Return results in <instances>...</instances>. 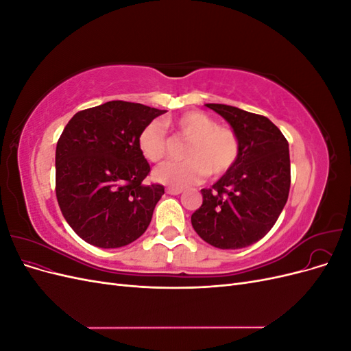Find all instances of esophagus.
<instances>
[{
  "label": "esophagus",
  "mask_w": 351,
  "mask_h": 351,
  "mask_svg": "<svg viewBox=\"0 0 351 351\" xmlns=\"http://www.w3.org/2000/svg\"><path fill=\"white\" fill-rule=\"evenodd\" d=\"M167 193L168 195H180V193H183V189L182 187L169 186V187H167Z\"/></svg>",
  "instance_id": "obj_1"
}]
</instances>
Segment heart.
I'll return each mask as SVG.
<instances>
[{"label":"heart","instance_id":"1","mask_svg":"<svg viewBox=\"0 0 351 351\" xmlns=\"http://www.w3.org/2000/svg\"><path fill=\"white\" fill-rule=\"evenodd\" d=\"M169 125V123H165ZM178 137L189 141L182 162H168L154 171L159 183L184 187L202 182L206 176L219 178L231 171L240 156L239 134L228 125H218L217 120L202 111H187L173 123ZM141 154L154 164L168 156L169 139L161 123L145 125L137 137Z\"/></svg>","mask_w":351,"mask_h":351}]
</instances>
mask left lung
Returning <instances> with one entry per match:
<instances>
[{
	"instance_id": "1",
	"label": "left lung",
	"mask_w": 351,
	"mask_h": 351,
	"mask_svg": "<svg viewBox=\"0 0 351 351\" xmlns=\"http://www.w3.org/2000/svg\"><path fill=\"white\" fill-rule=\"evenodd\" d=\"M239 134L240 156L210 189L192 215L195 231L218 249H243L268 234L290 192V151L267 117L224 104H206Z\"/></svg>"
}]
</instances>
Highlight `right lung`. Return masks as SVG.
<instances>
[{
  "label": "right lung",
  "instance_id": "right-lung-1",
  "mask_svg": "<svg viewBox=\"0 0 351 351\" xmlns=\"http://www.w3.org/2000/svg\"><path fill=\"white\" fill-rule=\"evenodd\" d=\"M164 112L110 101L76 112L62 130L56 151V195L62 217L86 243L123 247L149 226L164 186L143 183L151 167L137 137Z\"/></svg>",
  "mask_w": 351,
  "mask_h": 351
}]
</instances>
